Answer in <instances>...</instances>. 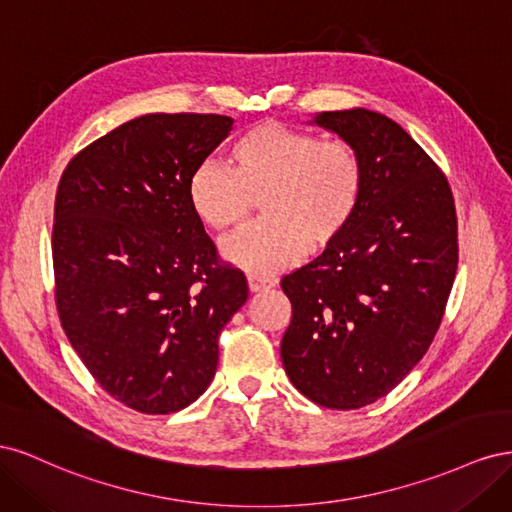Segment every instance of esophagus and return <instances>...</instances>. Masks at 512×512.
Returning a JSON list of instances; mask_svg holds the SVG:
<instances>
[{
  "label": "esophagus",
  "mask_w": 512,
  "mask_h": 512,
  "mask_svg": "<svg viewBox=\"0 0 512 512\" xmlns=\"http://www.w3.org/2000/svg\"><path fill=\"white\" fill-rule=\"evenodd\" d=\"M247 284H250L252 292H262V290H269L273 286V282L265 280V277H258V275H247Z\"/></svg>",
  "instance_id": "1"
}]
</instances>
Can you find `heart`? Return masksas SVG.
<instances>
[{"mask_svg":"<svg viewBox=\"0 0 512 512\" xmlns=\"http://www.w3.org/2000/svg\"><path fill=\"white\" fill-rule=\"evenodd\" d=\"M232 166L203 162L188 181L196 218L211 230L241 226L262 198L265 220L224 241L222 254L250 273H280L346 235L361 209L365 166L342 138H320L280 121H260L230 149Z\"/></svg>","mask_w":512,"mask_h":512,"instance_id":"heart-1","label":"heart"}]
</instances>
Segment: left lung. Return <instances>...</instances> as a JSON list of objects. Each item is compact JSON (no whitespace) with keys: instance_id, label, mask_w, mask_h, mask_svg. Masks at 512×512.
<instances>
[{"instance_id":"obj_1","label":"left lung","mask_w":512,"mask_h":512,"mask_svg":"<svg viewBox=\"0 0 512 512\" xmlns=\"http://www.w3.org/2000/svg\"><path fill=\"white\" fill-rule=\"evenodd\" d=\"M309 123L361 153L365 194L337 243L282 277L290 382L314 404L356 410L389 395L423 359L457 273L451 185L414 138L367 108Z\"/></svg>"}]
</instances>
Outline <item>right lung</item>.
Here are the masks:
<instances>
[{
	"instance_id": "right-lung-1",
	"label": "right lung",
	"mask_w": 512,
	"mask_h": 512,
	"mask_svg": "<svg viewBox=\"0 0 512 512\" xmlns=\"http://www.w3.org/2000/svg\"><path fill=\"white\" fill-rule=\"evenodd\" d=\"M232 119L136 117L76 153L59 179L55 303L72 348L102 389L143 414L207 391L218 339L247 301L188 200L198 164Z\"/></svg>"
}]
</instances>
